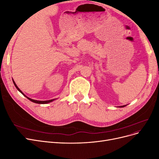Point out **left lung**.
Instances as JSON below:
<instances>
[{
    "label": "left lung",
    "mask_w": 159,
    "mask_h": 159,
    "mask_svg": "<svg viewBox=\"0 0 159 159\" xmlns=\"http://www.w3.org/2000/svg\"><path fill=\"white\" fill-rule=\"evenodd\" d=\"M126 106V105H122V106H119V107H125Z\"/></svg>",
    "instance_id": "left-lung-1"
}]
</instances>
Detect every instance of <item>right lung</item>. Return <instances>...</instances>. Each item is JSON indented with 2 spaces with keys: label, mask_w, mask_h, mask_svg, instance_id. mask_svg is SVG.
I'll return each instance as SVG.
<instances>
[{
  "label": "right lung",
  "mask_w": 159,
  "mask_h": 159,
  "mask_svg": "<svg viewBox=\"0 0 159 159\" xmlns=\"http://www.w3.org/2000/svg\"><path fill=\"white\" fill-rule=\"evenodd\" d=\"M13 81V83H14V85H15V87L16 88V89L20 91V92L24 95V96H25V97L27 98V99H29L30 101H31V102H34V103H38V104H46V103H50V102H53V101H54V100H56V99H50V100H47V101H38V100H34V99H31V98H28V97H27V96L26 95H25L23 93H22V91L18 88V86L16 85V84H15V82H14V80H12Z\"/></svg>",
  "instance_id": "add662e5"
}]
</instances>
